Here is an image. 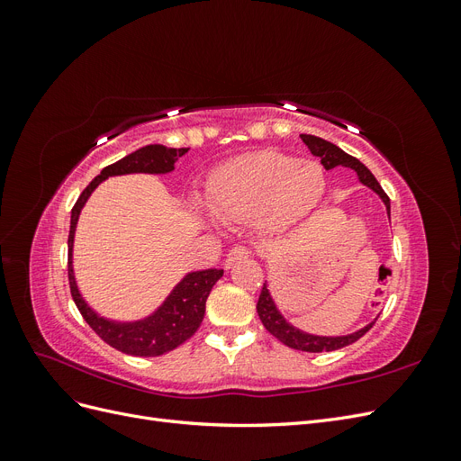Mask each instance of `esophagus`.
I'll list each match as a JSON object with an SVG mask.
<instances>
[{
	"mask_svg": "<svg viewBox=\"0 0 461 461\" xmlns=\"http://www.w3.org/2000/svg\"><path fill=\"white\" fill-rule=\"evenodd\" d=\"M246 258H248V249L246 248H242V246L232 248L230 252L227 254V258H225V269H230L236 261L246 259Z\"/></svg>",
	"mask_w": 461,
	"mask_h": 461,
	"instance_id": "34e87169",
	"label": "esophagus"
}]
</instances>
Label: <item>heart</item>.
I'll list each match as a JSON object with an SVG mask.
<instances>
[{
	"instance_id": "obj_1",
	"label": "heart",
	"mask_w": 461,
	"mask_h": 461,
	"mask_svg": "<svg viewBox=\"0 0 461 461\" xmlns=\"http://www.w3.org/2000/svg\"><path fill=\"white\" fill-rule=\"evenodd\" d=\"M327 190L323 165L278 151H258L236 158L209 176L207 205L190 198V212L203 225L225 221H256L265 236L294 229L321 203Z\"/></svg>"
}]
</instances>
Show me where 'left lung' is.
I'll return each mask as SVG.
<instances>
[{"label": "left lung", "instance_id": "1", "mask_svg": "<svg viewBox=\"0 0 461 461\" xmlns=\"http://www.w3.org/2000/svg\"><path fill=\"white\" fill-rule=\"evenodd\" d=\"M300 136H302L303 144L310 148L313 156L321 159V163H323L327 171L334 169V167H348V169L356 171L359 183L367 186V188H371L376 194V196L381 198V202L386 207V215L390 219V200L384 194V190L381 188V185L376 183V178L373 176V173L367 169L364 163H361L356 158H352L350 153H346L339 146H334V144L323 140V138L313 136V134H300ZM256 308H258V315L261 319L263 327L267 329L275 339H278L288 348H294V350L312 352V354L332 352V350H340V348H344V346H350L352 342H356L357 339L364 337V334L371 329V325L376 321V317H375L371 323H367L366 327H361V329H357L350 334H337V337H323V334H312L308 330H302V329L292 325L290 321L283 315V312L278 310L276 302L271 296L269 281L263 283V288H261V294H259Z\"/></svg>", "mask_w": 461, "mask_h": 461}]
</instances>
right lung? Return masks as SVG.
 <instances>
[{"label": "right lung", "mask_w": 461, "mask_h": 461, "mask_svg": "<svg viewBox=\"0 0 461 461\" xmlns=\"http://www.w3.org/2000/svg\"><path fill=\"white\" fill-rule=\"evenodd\" d=\"M188 148H167L163 144H149L124 156L117 163L105 167L97 175L86 190L80 194L73 212H71V230H68V285L78 312L85 317L86 323L94 332L105 340L115 350L138 356V357H156L175 350L183 342H186L194 332L198 330L205 313V302L209 292L222 276V269L207 271H190L171 288L169 294L158 305L156 310L144 317L121 321L111 319L95 312L92 305L82 296L77 283V275L73 267L75 256V234L82 209L94 194L109 176L122 175H169L175 171V163L180 156H185Z\"/></svg>", "instance_id": "1"}]
</instances>
